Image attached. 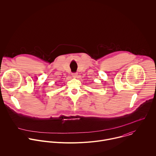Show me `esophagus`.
Segmentation results:
<instances>
[{"mask_svg":"<svg viewBox=\"0 0 156 156\" xmlns=\"http://www.w3.org/2000/svg\"><path fill=\"white\" fill-rule=\"evenodd\" d=\"M72 76H73V77H74V78H77V76H78V73H72Z\"/></svg>","mask_w":156,"mask_h":156,"instance_id":"34e87169","label":"esophagus"}]
</instances>
